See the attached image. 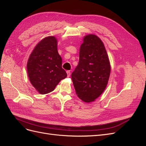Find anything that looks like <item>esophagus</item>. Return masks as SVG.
Here are the masks:
<instances>
[{"instance_id":"34e87169","label":"esophagus","mask_w":146,"mask_h":146,"mask_svg":"<svg viewBox=\"0 0 146 146\" xmlns=\"http://www.w3.org/2000/svg\"><path fill=\"white\" fill-rule=\"evenodd\" d=\"M66 72H67L68 77H70V70H67V71H66Z\"/></svg>"}]
</instances>
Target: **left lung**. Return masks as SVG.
Here are the masks:
<instances>
[{
  "label": "left lung",
  "instance_id": "1",
  "mask_svg": "<svg viewBox=\"0 0 146 146\" xmlns=\"http://www.w3.org/2000/svg\"><path fill=\"white\" fill-rule=\"evenodd\" d=\"M111 66L103 42L95 35H88L79 52V62L72 73L77 96L86 103L102 94L109 80Z\"/></svg>",
  "mask_w": 146,
  "mask_h": 146
}]
</instances>
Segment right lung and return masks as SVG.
<instances>
[{
  "instance_id": "1",
  "label": "right lung",
  "mask_w": 146,
  "mask_h": 146,
  "mask_svg": "<svg viewBox=\"0 0 146 146\" xmlns=\"http://www.w3.org/2000/svg\"><path fill=\"white\" fill-rule=\"evenodd\" d=\"M27 69L30 83L41 94L54 91L59 82L67 77L62 68V59L57 50L55 36L46 37L38 43L29 56Z\"/></svg>"
}]
</instances>
